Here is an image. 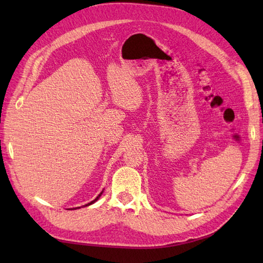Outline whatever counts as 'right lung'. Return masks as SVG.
Masks as SVG:
<instances>
[{
    "instance_id": "1",
    "label": "right lung",
    "mask_w": 263,
    "mask_h": 263,
    "mask_svg": "<svg viewBox=\"0 0 263 263\" xmlns=\"http://www.w3.org/2000/svg\"><path fill=\"white\" fill-rule=\"evenodd\" d=\"M103 192H104V191H102V192H100V193H99V194H98V197H97V198H96V199H95V200H92V201H91V202H89V203H87V204H85V205H83V206H87V205H90V204H92V203H95V202H96V201H97V200H98V199H99V197H100V195H102V194H103ZM78 208H80V206H78ZM76 209H77V208H76Z\"/></svg>"
}]
</instances>
